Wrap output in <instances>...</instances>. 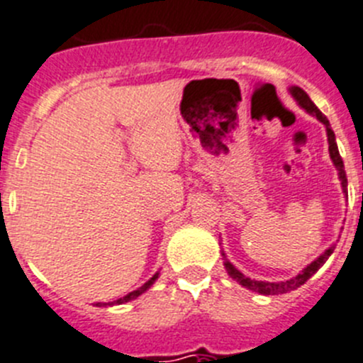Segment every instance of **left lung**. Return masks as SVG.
Instances as JSON below:
<instances>
[{
    "instance_id": "1",
    "label": "left lung",
    "mask_w": 363,
    "mask_h": 363,
    "mask_svg": "<svg viewBox=\"0 0 363 363\" xmlns=\"http://www.w3.org/2000/svg\"><path fill=\"white\" fill-rule=\"evenodd\" d=\"M291 96L295 97L296 103L302 106L306 112L313 113V116H316V119L320 121V123H324L325 125V130H328V141H329V155H331L333 162H335V166L338 168V175H340V181H342V188H344V191L347 194V177H345V169H344V161H342L340 153H338V146H336V141H335V132L331 130V125H329L328 117L324 116V113L320 112L318 108H316V104L313 103L311 99H309V96L306 92H303L302 88L300 86H293L291 90ZM333 250H335V246L329 247L328 251H325L324 255H320L318 259L315 260V262L309 264L306 269L302 271V273H298L296 277H293L291 280H286V282H259V280H251L247 279L246 275H242L240 271L235 269L233 266H231L230 262H224V266H226V271L230 273V277L233 280H237L238 284H242L244 287H247V289H251V291H257L260 293V295H282V293H289L293 291V289H296V287H300L302 284L308 282L309 279H311L313 275H315L316 271L320 269V267L324 266L325 260L329 259V255L333 253Z\"/></svg>"
}]
</instances>
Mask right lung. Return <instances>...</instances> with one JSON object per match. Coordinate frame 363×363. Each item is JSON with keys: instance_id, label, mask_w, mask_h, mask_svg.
<instances>
[{"instance_id": "right-lung-1", "label": "right lung", "mask_w": 363, "mask_h": 363, "mask_svg": "<svg viewBox=\"0 0 363 363\" xmlns=\"http://www.w3.org/2000/svg\"><path fill=\"white\" fill-rule=\"evenodd\" d=\"M159 277V273H155V275L152 277V279L148 280V282L145 284V286L143 287H139V289H135V291H132V293H128V295L126 296H123V298H119V300H116V302H108V306H113V303H125V302H128V300H132V298H135V296H139L141 295V293H145L146 289H148L150 286H152L153 282H155V279H157ZM97 306H103V303H97Z\"/></svg>"}]
</instances>
